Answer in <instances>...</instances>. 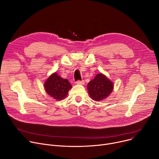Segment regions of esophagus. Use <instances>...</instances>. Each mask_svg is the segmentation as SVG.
Returning a JSON list of instances; mask_svg holds the SVG:
<instances>
[{"mask_svg":"<svg viewBox=\"0 0 159 159\" xmlns=\"http://www.w3.org/2000/svg\"><path fill=\"white\" fill-rule=\"evenodd\" d=\"M76 84H80V85H83L84 84V80H77L76 82Z\"/></svg>","mask_w":159,"mask_h":159,"instance_id":"obj_1","label":"esophagus"}]
</instances>
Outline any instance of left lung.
I'll use <instances>...</instances> for the list:
<instances>
[{"instance_id": "obj_1", "label": "left lung", "mask_w": 159, "mask_h": 159, "mask_svg": "<svg viewBox=\"0 0 159 159\" xmlns=\"http://www.w3.org/2000/svg\"><path fill=\"white\" fill-rule=\"evenodd\" d=\"M88 93L95 101L107 98L113 89V83L102 73H98L88 84Z\"/></svg>"}]
</instances>
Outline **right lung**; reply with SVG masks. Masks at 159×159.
<instances>
[{
    "label": "right lung",
    "instance_id": "add662e5",
    "mask_svg": "<svg viewBox=\"0 0 159 159\" xmlns=\"http://www.w3.org/2000/svg\"><path fill=\"white\" fill-rule=\"evenodd\" d=\"M46 93L54 99L61 101L68 93L72 88L70 82L62 79L55 72L50 75L44 84Z\"/></svg>",
    "mask_w": 159,
    "mask_h": 159
}]
</instances>
